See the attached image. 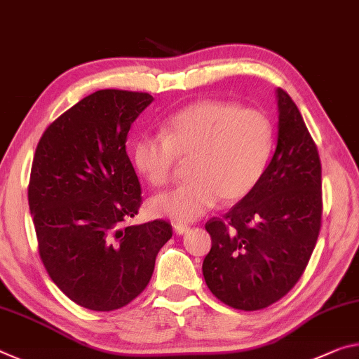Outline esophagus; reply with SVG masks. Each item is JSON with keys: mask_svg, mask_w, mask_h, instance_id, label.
<instances>
[{"mask_svg": "<svg viewBox=\"0 0 359 359\" xmlns=\"http://www.w3.org/2000/svg\"><path fill=\"white\" fill-rule=\"evenodd\" d=\"M173 229H175V232L178 233V235H183V233H186L187 231H189V226H186V224H175L173 226Z\"/></svg>", "mask_w": 359, "mask_h": 359, "instance_id": "esophagus-1", "label": "esophagus"}]
</instances>
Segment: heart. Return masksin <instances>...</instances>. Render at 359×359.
I'll return each instance as SVG.
<instances>
[{"label":"heart","mask_w":359,"mask_h":359,"mask_svg":"<svg viewBox=\"0 0 359 359\" xmlns=\"http://www.w3.org/2000/svg\"><path fill=\"white\" fill-rule=\"evenodd\" d=\"M273 149V126L261 109L203 100L180 109L161 126V137L132 146L137 172L152 187L173 178L176 161L189 158V181L151 201L152 213L192 222L221 201H242L255 189Z\"/></svg>","instance_id":"1"}]
</instances>
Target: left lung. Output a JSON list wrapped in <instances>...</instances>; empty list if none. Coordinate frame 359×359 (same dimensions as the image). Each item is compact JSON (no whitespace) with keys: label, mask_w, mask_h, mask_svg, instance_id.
Instances as JSON below:
<instances>
[{"label":"left lung","mask_w":359,"mask_h":359,"mask_svg":"<svg viewBox=\"0 0 359 359\" xmlns=\"http://www.w3.org/2000/svg\"><path fill=\"white\" fill-rule=\"evenodd\" d=\"M277 148L259 183L205 229L211 250L203 277L221 302L237 310L266 309L302 277L321 227V162L301 113L277 89Z\"/></svg>","instance_id":"1"}]
</instances>
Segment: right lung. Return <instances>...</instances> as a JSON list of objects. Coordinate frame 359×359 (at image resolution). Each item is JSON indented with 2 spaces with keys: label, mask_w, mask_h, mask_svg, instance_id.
Wrapping results in <instances>:
<instances>
[{
  "label": "right lung",
  "mask_w": 359,
  "mask_h": 359,
  "mask_svg": "<svg viewBox=\"0 0 359 359\" xmlns=\"http://www.w3.org/2000/svg\"><path fill=\"white\" fill-rule=\"evenodd\" d=\"M149 93H90L46 128L33 157L28 205L39 256L73 302L111 312L140 296L172 226L138 215L141 187L127 156V135Z\"/></svg>",
  "instance_id": "right-lung-1"
}]
</instances>
